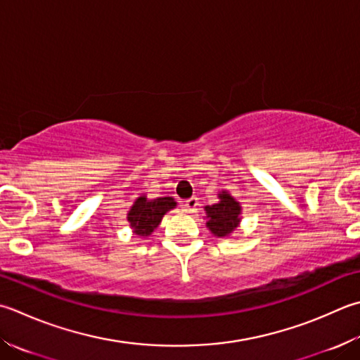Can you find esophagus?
<instances>
[{
	"label": "esophagus",
	"mask_w": 360,
	"mask_h": 360,
	"mask_svg": "<svg viewBox=\"0 0 360 360\" xmlns=\"http://www.w3.org/2000/svg\"><path fill=\"white\" fill-rule=\"evenodd\" d=\"M198 204H200L198 198H196V196H192V198H188V200L184 201V207H186L187 212H195L196 207H198Z\"/></svg>",
	"instance_id": "obj_1"
}]
</instances>
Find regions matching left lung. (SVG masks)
<instances>
[{
  "label": "left lung",
  "mask_w": 360,
  "mask_h": 360,
  "mask_svg": "<svg viewBox=\"0 0 360 360\" xmlns=\"http://www.w3.org/2000/svg\"><path fill=\"white\" fill-rule=\"evenodd\" d=\"M206 228L218 238H229L242 221V204L228 190L218 192V202L204 207Z\"/></svg>",
  "instance_id": "left-lung-1"
}]
</instances>
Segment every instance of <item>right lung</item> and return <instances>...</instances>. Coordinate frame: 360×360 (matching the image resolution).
I'll return each mask as SVG.
<instances>
[{
	"mask_svg": "<svg viewBox=\"0 0 360 360\" xmlns=\"http://www.w3.org/2000/svg\"><path fill=\"white\" fill-rule=\"evenodd\" d=\"M178 206L173 196H160V198L150 200L145 193L134 200V204L128 210V223L132 234L139 237L151 236L162 221L167 212Z\"/></svg>",
	"mask_w": 360,
	"mask_h": 360,
	"instance_id": "right-lung-1",
	"label": "right lung"
}]
</instances>
